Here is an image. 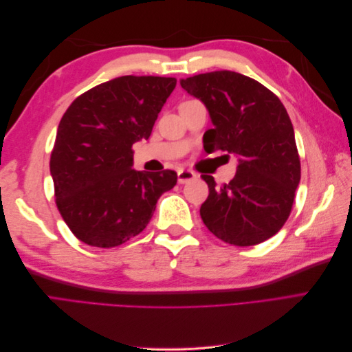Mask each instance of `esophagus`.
Here are the masks:
<instances>
[{"label": "esophagus", "mask_w": 352, "mask_h": 352, "mask_svg": "<svg viewBox=\"0 0 352 352\" xmlns=\"http://www.w3.org/2000/svg\"><path fill=\"white\" fill-rule=\"evenodd\" d=\"M197 179V175L192 172V170H179L177 172V182L182 185V184H186V182H190V180Z\"/></svg>", "instance_id": "1"}]
</instances>
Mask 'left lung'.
<instances>
[{"label": "left lung", "mask_w": 352, "mask_h": 352, "mask_svg": "<svg viewBox=\"0 0 352 352\" xmlns=\"http://www.w3.org/2000/svg\"><path fill=\"white\" fill-rule=\"evenodd\" d=\"M208 110L212 129L202 138L208 153L236 155L228 185L202 175L208 198L199 214L219 239L250 247L272 238L289 217L301 164L289 116L280 100L257 80L220 70L180 80Z\"/></svg>", "instance_id": "left-lung-1"}]
</instances>
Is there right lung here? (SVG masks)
<instances>
[{
    "label": "right lung",
    "instance_id": "obj_1",
    "mask_svg": "<svg viewBox=\"0 0 352 352\" xmlns=\"http://www.w3.org/2000/svg\"><path fill=\"white\" fill-rule=\"evenodd\" d=\"M175 78L122 76L74 100L61 117L50 170L61 217L82 242L111 248L141 233L173 170L138 172L132 145L148 140Z\"/></svg>",
    "mask_w": 352,
    "mask_h": 352
}]
</instances>
